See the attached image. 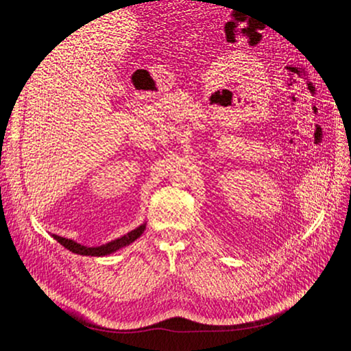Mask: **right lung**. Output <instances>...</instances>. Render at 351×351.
Returning <instances> with one entry per match:
<instances>
[{
  "instance_id": "add662e5",
  "label": "right lung",
  "mask_w": 351,
  "mask_h": 351,
  "mask_svg": "<svg viewBox=\"0 0 351 351\" xmlns=\"http://www.w3.org/2000/svg\"><path fill=\"white\" fill-rule=\"evenodd\" d=\"M145 228H146V222H143V224L137 228L132 230L130 232H127V234H124L123 237H119V239L105 243V244H102V246H97V247L83 246V244H80L77 241L66 239V237H60L57 234H52V237H54L61 244V246H64L66 249H69L70 252L76 253V254H83V256H105V254H111L117 250L129 246V244H132L134 240H137L143 234Z\"/></svg>"
}]
</instances>
